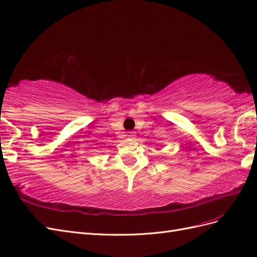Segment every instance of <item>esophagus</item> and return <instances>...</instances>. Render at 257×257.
Returning <instances> with one entry per match:
<instances>
[{
    "label": "esophagus",
    "mask_w": 257,
    "mask_h": 257,
    "mask_svg": "<svg viewBox=\"0 0 257 257\" xmlns=\"http://www.w3.org/2000/svg\"><path fill=\"white\" fill-rule=\"evenodd\" d=\"M127 138L129 139V140H134V139L136 138V134L134 133V131H130V133L127 134Z\"/></svg>",
    "instance_id": "esophagus-1"
}]
</instances>
